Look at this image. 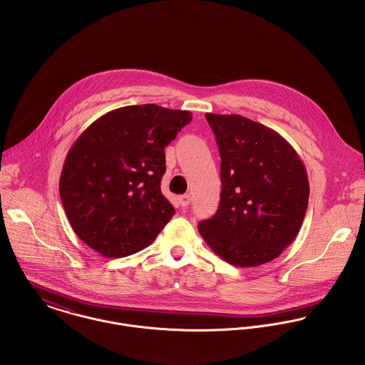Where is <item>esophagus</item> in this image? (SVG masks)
Returning <instances> with one entry per match:
<instances>
[{
  "mask_svg": "<svg viewBox=\"0 0 365 365\" xmlns=\"http://www.w3.org/2000/svg\"><path fill=\"white\" fill-rule=\"evenodd\" d=\"M179 202L182 207H187L190 204V196L189 195H183L179 197Z\"/></svg>",
  "mask_w": 365,
  "mask_h": 365,
  "instance_id": "obj_1",
  "label": "esophagus"
}]
</instances>
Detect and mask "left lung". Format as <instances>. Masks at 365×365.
<instances>
[{"label":"left lung","mask_w":365,"mask_h":365,"mask_svg":"<svg viewBox=\"0 0 365 365\" xmlns=\"http://www.w3.org/2000/svg\"><path fill=\"white\" fill-rule=\"evenodd\" d=\"M221 155V202L199 232L230 264L256 267L282 255L302 225L305 166L277 131L241 115L205 113Z\"/></svg>","instance_id":"obj_1"}]
</instances>
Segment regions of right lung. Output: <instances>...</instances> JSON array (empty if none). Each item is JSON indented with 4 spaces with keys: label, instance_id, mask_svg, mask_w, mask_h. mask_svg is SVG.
<instances>
[{
    "label": "right lung",
    "instance_id": "obj_1",
    "mask_svg": "<svg viewBox=\"0 0 365 365\" xmlns=\"http://www.w3.org/2000/svg\"><path fill=\"white\" fill-rule=\"evenodd\" d=\"M192 122L187 110L147 103L96 119L70 148L60 197L77 237L106 257L154 242L175 214L161 193L165 147Z\"/></svg>",
    "mask_w": 365,
    "mask_h": 365
}]
</instances>
